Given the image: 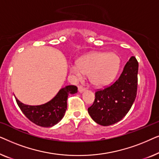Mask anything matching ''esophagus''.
<instances>
[{
  "label": "esophagus",
  "mask_w": 159,
  "mask_h": 159,
  "mask_svg": "<svg viewBox=\"0 0 159 159\" xmlns=\"http://www.w3.org/2000/svg\"><path fill=\"white\" fill-rule=\"evenodd\" d=\"M78 90H79V92L82 93V92H83V91L85 90V88H84V87H82V85H79L78 86Z\"/></svg>",
  "instance_id": "esophagus-1"
}]
</instances>
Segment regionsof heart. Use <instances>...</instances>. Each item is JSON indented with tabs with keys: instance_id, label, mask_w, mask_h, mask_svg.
<instances>
[{
	"instance_id": "b5f03b06",
	"label": "heart",
	"mask_w": 159,
	"mask_h": 159,
	"mask_svg": "<svg viewBox=\"0 0 159 159\" xmlns=\"http://www.w3.org/2000/svg\"><path fill=\"white\" fill-rule=\"evenodd\" d=\"M120 59L115 53L94 52L78 60L77 65L70 66L71 72L77 79L89 75L93 85L102 87L110 83L118 72Z\"/></svg>"
}]
</instances>
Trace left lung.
I'll list each match as a JSON object with an SVG mask.
<instances>
[{
  "label": "left lung",
  "instance_id": "obj_1",
  "mask_svg": "<svg viewBox=\"0 0 159 159\" xmlns=\"http://www.w3.org/2000/svg\"><path fill=\"white\" fill-rule=\"evenodd\" d=\"M138 72V62L134 56H132L114 83L95 92V101L88 109L95 122L109 126L126 116L137 95Z\"/></svg>",
  "mask_w": 159,
  "mask_h": 159
}]
</instances>
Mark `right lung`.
I'll return each instance as SVG.
<instances>
[{"label": "right lung", "instance_id": "right-lung-1", "mask_svg": "<svg viewBox=\"0 0 159 159\" xmlns=\"http://www.w3.org/2000/svg\"><path fill=\"white\" fill-rule=\"evenodd\" d=\"M77 93L75 85H68L61 88L53 99L40 106L24 104L15 97L19 107L32 122L43 127H53L64 117L67 108V98L69 94Z\"/></svg>", "mask_w": 159, "mask_h": 159}]
</instances>
